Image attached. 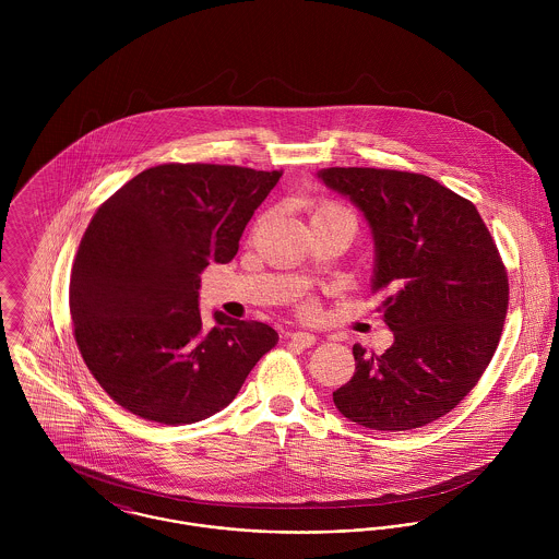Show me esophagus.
<instances>
[{"label":"esophagus","mask_w":559,"mask_h":559,"mask_svg":"<svg viewBox=\"0 0 559 559\" xmlns=\"http://www.w3.org/2000/svg\"><path fill=\"white\" fill-rule=\"evenodd\" d=\"M290 342H295L301 348H310V346H314L317 337L312 333H308V331H293L290 333Z\"/></svg>","instance_id":"1"}]
</instances>
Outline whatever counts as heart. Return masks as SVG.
Returning <instances> with one entry per match:
<instances>
[{"instance_id": "obj_1", "label": "heart", "mask_w": 559, "mask_h": 559, "mask_svg": "<svg viewBox=\"0 0 559 559\" xmlns=\"http://www.w3.org/2000/svg\"><path fill=\"white\" fill-rule=\"evenodd\" d=\"M337 209H340V206H333V204H320L319 209L314 211V215H317V213H324V211H337Z\"/></svg>"}]
</instances>
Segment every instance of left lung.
Instances as JSON below:
<instances>
[{
  "label": "left lung",
  "instance_id": "1",
  "mask_svg": "<svg viewBox=\"0 0 559 559\" xmlns=\"http://www.w3.org/2000/svg\"><path fill=\"white\" fill-rule=\"evenodd\" d=\"M374 240L370 288L383 295L394 344L353 346L355 374L333 392L337 411L372 430H411L450 413L484 374L508 312V275L476 206L411 171L326 167Z\"/></svg>",
  "mask_w": 559,
  "mask_h": 559
}]
</instances>
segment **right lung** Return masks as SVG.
I'll return each mask as SVG.
<instances>
[{"label":"right lung","mask_w":559,"mask_h":559,"mask_svg":"<svg viewBox=\"0 0 559 559\" xmlns=\"http://www.w3.org/2000/svg\"><path fill=\"white\" fill-rule=\"evenodd\" d=\"M282 171L165 163L120 187L92 217L71 273L81 357L127 411L169 426L206 419L239 394L280 335L215 312L204 326L200 273L226 264Z\"/></svg>","instance_id":"obj_1"}]
</instances>
